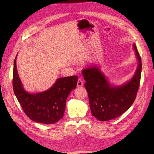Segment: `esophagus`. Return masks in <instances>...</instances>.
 <instances>
[{
    "instance_id": "1",
    "label": "esophagus",
    "mask_w": 154,
    "mask_h": 154,
    "mask_svg": "<svg viewBox=\"0 0 154 154\" xmlns=\"http://www.w3.org/2000/svg\"><path fill=\"white\" fill-rule=\"evenodd\" d=\"M83 85V82L82 79H79L77 81V86H82Z\"/></svg>"
}]
</instances>
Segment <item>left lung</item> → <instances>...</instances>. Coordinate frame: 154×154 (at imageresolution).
Listing matches in <instances>:
<instances>
[{
  "label": "left lung",
  "mask_w": 154,
  "mask_h": 154,
  "mask_svg": "<svg viewBox=\"0 0 154 154\" xmlns=\"http://www.w3.org/2000/svg\"><path fill=\"white\" fill-rule=\"evenodd\" d=\"M133 47L138 60V67L133 78L121 86H113L95 66L82 71L91 113L99 121H106L119 117L127 110L136 99L142 65L135 44Z\"/></svg>",
  "instance_id": "1"
}]
</instances>
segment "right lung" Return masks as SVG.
<instances>
[{"label":"right lung","instance_id":"right-lung-1","mask_svg":"<svg viewBox=\"0 0 154 154\" xmlns=\"http://www.w3.org/2000/svg\"><path fill=\"white\" fill-rule=\"evenodd\" d=\"M77 75L58 79L49 90L30 94L23 88L16 68V57L14 61L13 87L14 93L26 115L32 121L52 124L60 121L64 115L66 101L77 83Z\"/></svg>","mask_w":154,"mask_h":154}]
</instances>
